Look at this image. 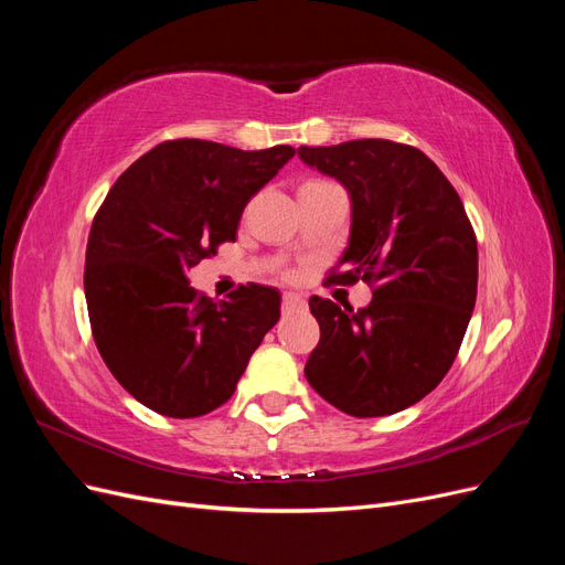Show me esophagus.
<instances>
[{"label": "esophagus", "instance_id": "obj_1", "mask_svg": "<svg viewBox=\"0 0 565 565\" xmlns=\"http://www.w3.org/2000/svg\"><path fill=\"white\" fill-rule=\"evenodd\" d=\"M306 306V301L299 297V295H292V292H285L282 295V311H301Z\"/></svg>", "mask_w": 565, "mask_h": 565}]
</instances>
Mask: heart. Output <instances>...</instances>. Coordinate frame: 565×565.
<instances>
[{
	"label": "heart",
	"mask_w": 565,
	"mask_h": 565,
	"mask_svg": "<svg viewBox=\"0 0 565 565\" xmlns=\"http://www.w3.org/2000/svg\"><path fill=\"white\" fill-rule=\"evenodd\" d=\"M313 181H320V179H313ZM309 183H311V181H309Z\"/></svg>",
	"instance_id": "obj_1"
}]
</instances>
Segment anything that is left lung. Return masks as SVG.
Wrapping results in <instances>:
<instances>
[{
	"mask_svg": "<svg viewBox=\"0 0 565 565\" xmlns=\"http://www.w3.org/2000/svg\"><path fill=\"white\" fill-rule=\"evenodd\" d=\"M344 183L351 241L324 285L372 287L365 309L311 297L320 341L303 374L351 417H384L434 391L455 363L476 303L478 247L452 183L415 146L358 139L299 148Z\"/></svg>",
	"mask_w": 565,
	"mask_h": 565,
	"instance_id": "8db88e82",
	"label": "left lung"
}]
</instances>
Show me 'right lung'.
<instances>
[{
    "mask_svg": "<svg viewBox=\"0 0 565 565\" xmlns=\"http://www.w3.org/2000/svg\"><path fill=\"white\" fill-rule=\"evenodd\" d=\"M295 152L164 141L98 207L84 262L92 334L113 377L146 407L188 419L224 405L278 322V289L247 282L212 301L185 276L235 243L245 204Z\"/></svg>",
    "mask_w": 565,
    "mask_h": 565,
    "instance_id": "add662e5",
    "label": "right lung"
}]
</instances>
